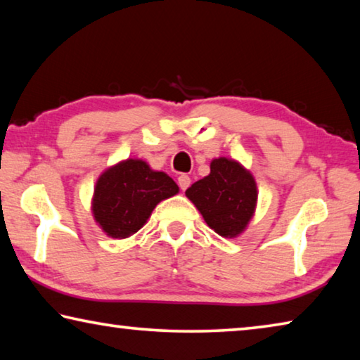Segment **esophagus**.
<instances>
[{
  "instance_id": "esophagus-1",
  "label": "esophagus",
  "mask_w": 360,
  "mask_h": 360,
  "mask_svg": "<svg viewBox=\"0 0 360 360\" xmlns=\"http://www.w3.org/2000/svg\"><path fill=\"white\" fill-rule=\"evenodd\" d=\"M178 184L181 187V191H186V188L191 186V178L187 174H181L178 178Z\"/></svg>"
}]
</instances>
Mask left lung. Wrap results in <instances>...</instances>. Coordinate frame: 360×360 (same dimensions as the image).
I'll return each instance as SVG.
<instances>
[{
	"instance_id": "1",
	"label": "left lung",
	"mask_w": 360,
	"mask_h": 360,
	"mask_svg": "<svg viewBox=\"0 0 360 360\" xmlns=\"http://www.w3.org/2000/svg\"><path fill=\"white\" fill-rule=\"evenodd\" d=\"M186 195L216 233L236 236L252 217L257 187L238 162L221 157L211 162V173L188 187Z\"/></svg>"
}]
</instances>
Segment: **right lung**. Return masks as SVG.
<instances>
[{
	"mask_svg": "<svg viewBox=\"0 0 360 360\" xmlns=\"http://www.w3.org/2000/svg\"><path fill=\"white\" fill-rule=\"evenodd\" d=\"M179 187L162 172H152L143 160L120 162L100 176L95 187V221L112 238H127L143 227L162 200Z\"/></svg>",
	"mask_w": 360,
	"mask_h": 360,
	"instance_id": "right-lung-1",
	"label": "right lung"
}]
</instances>
